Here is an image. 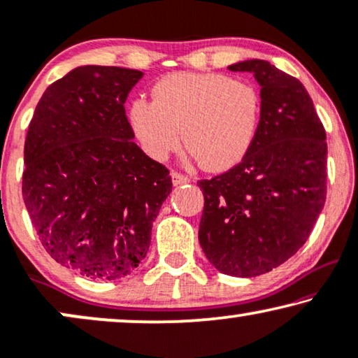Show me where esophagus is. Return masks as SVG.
<instances>
[{"label": "esophagus", "instance_id": "34e87169", "mask_svg": "<svg viewBox=\"0 0 358 358\" xmlns=\"http://www.w3.org/2000/svg\"><path fill=\"white\" fill-rule=\"evenodd\" d=\"M171 182H173L175 187H178V185L189 183V182H192V178H189L188 175L180 173V171H171Z\"/></svg>", "mask_w": 358, "mask_h": 358}]
</instances>
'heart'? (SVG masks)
I'll use <instances>...</instances> for the list:
<instances>
[{
  "label": "heart",
  "mask_w": 358,
  "mask_h": 358,
  "mask_svg": "<svg viewBox=\"0 0 358 358\" xmlns=\"http://www.w3.org/2000/svg\"><path fill=\"white\" fill-rule=\"evenodd\" d=\"M260 116L255 85L221 73L166 75L152 88V103L137 98L129 108L132 129L152 159H166L183 132L189 154L213 171L244 159Z\"/></svg>",
  "instance_id": "heart-1"
}]
</instances>
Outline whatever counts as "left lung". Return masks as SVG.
I'll use <instances>...</instances> for the list:
<instances>
[{
    "label": "left lung",
    "instance_id": "left-lung-1",
    "mask_svg": "<svg viewBox=\"0 0 358 358\" xmlns=\"http://www.w3.org/2000/svg\"><path fill=\"white\" fill-rule=\"evenodd\" d=\"M260 85L262 116L241 164L199 180L204 209L199 244L231 276H257L301 249L326 203V131L306 88L270 62L245 60Z\"/></svg>",
    "mask_w": 358,
    "mask_h": 358
}]
</instances>
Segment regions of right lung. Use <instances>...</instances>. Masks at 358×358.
I'll list each match as a JSON object with an SVG mask.
<instances>
[{
	"label": "right lung",
	"instance_id": "add662e5",
	"mask_svg": "<svg viewBox=\"0 0 358 358\" xmlns=\"http://www.w3.org/2000/svg\"><path fill=\"white\" fill-rule=\"evenodd\" d=\"M144 76L85 65L45 90L24 144L22 198L39 241L60 265L93 280L134 271L171 176L134 139L127 94Z\"/></svg>",
	"mask_w": 358,
	"mask_h": 358
}]
</instances>
